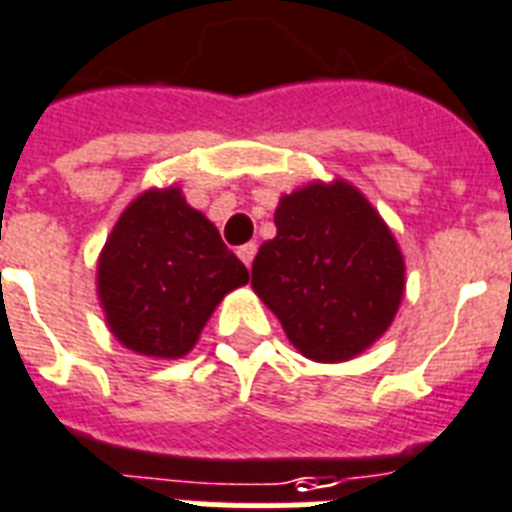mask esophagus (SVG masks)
<instances>
[{"mask_svg":"<svg viewBox=\"0 0 512 512\" xmlns=\"http://www.w3.org/2000/svg\"><path fill=\"white\" fill-rule=\"evenodd\" d=\"M237 256H240V261H243L245 267L251 269L253 259H256V243H245L237 248Z\"/></svg>","mask_w":512,"mask_h":512,"instance_id":"obj_1","label":"esophagus"}]
</instances>
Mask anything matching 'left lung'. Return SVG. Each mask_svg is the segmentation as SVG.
I'll return each mask as SVG.
<instances>
[{
	"instance_id": "obj_1",
	"label": "left lung",
	"mask_w": 512,
	"mask_h": 512,
	"mask_svg": "<svg viewBox=\"0 0 512 512\" xmlns=\"http://www.w3.org/2000/svg\"><path fill=\"white\" fill-rule=\"evenodd\" d=\"M277 235L251 269L256 296L314 362H346L378 341L404 296V259L370 200L335 179L280 198Z\"/></svg>"
}]
</instances>
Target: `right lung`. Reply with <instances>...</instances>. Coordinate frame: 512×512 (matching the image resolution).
Listing matches in <instances>:
<instances>
[{
	"mask_svg": "<svg viewBox=\"0 0 512 512\" xmlns=\"http://www.w3.org/2000/svg\"><path fill=\"white\" fill-rule=\"evenodd\" d=\"M245 282L243 261L179 187L132 200L97 261L110 333L155 359L185 357L216 304Z\"/></svg>",
	"mask_w": 512,
	"mask_h": 512,
	"instance_id": "obj_1",
	"label": "right lung"
}]
</instances>
